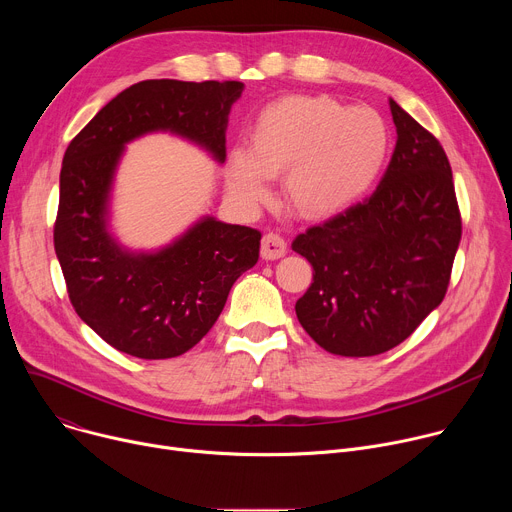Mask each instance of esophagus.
I'll return each instance as SVG.
<instances>
[{
	"label": "esophagus",
	"mask_w": 512,
	"mask_h": 512,
	"mask_svg": "<svg viewBox=\"0 0 512 512\" xmlns=\"http://www.w3.org/2000/svg\"><path fill=\"white\" fill-rule=\"evenodd\" d=\"M285 253H287V243L281 235H277V233L263 235V241H261V257L263 259L273 261V259L283 257Z\"/></svg>",
	"instance_id": "34e87169"
}]
</instances>
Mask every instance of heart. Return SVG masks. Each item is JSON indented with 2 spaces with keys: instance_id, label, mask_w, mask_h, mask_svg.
I'll return each instance as SVG.
<instances>
[{
  "instance_id": "1",
  "label": "heart",
  "mask_w": 512,
  "mask_h": 512,
  "mask_svg": "<svg viewBox=\"0 0 512 512\" xmlns=\"http://www.w3.org/2000/svg\"><path fill=\"white\" fill-rule=\"evenodd\" d=\"M389 152V131L371 107H346L324 95H289L267 105L253 127L251 150H233L227 184L255 206L285 170V194L306 214L336 212L367 192Z\"/></svg>"
}]
</instances>
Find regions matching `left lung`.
Returning a JSON list of instances; mask_svg holds the SVG:
<instances>
[{
  "label": "left lung",
  "mask_w": 512,
  "mask_h": 512,
  "mask_svg": "<svg viewBox=\"0 0 512 512\" xmlns=\"http://www.w3.org/2000/svg\"><path fill=\"white\" fill-rule=\"evenodd\" d=\"M389 107L397 143L377 190L291 243L314 267L298 320L340 356H375L409 338L442 304L462 239L442 143L393 99Z\"/></svg>",
  "instance_id": "obj_1"
}]
</instances>
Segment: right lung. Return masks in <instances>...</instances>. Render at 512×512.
<instances>
[{"label": "right lung", "mask_w": 512, "mask_h": 512, "mask_svg": "<svg viewBox=\"0 0 512 512\" xmlns=\"http://www.w3.org/2000/svg\"><path fill=\"white\" fill-rule=\"evenodd\" d=\"M239 81H141L111 99L68 143L60 170L54 251L72 308L113 348L172 358L221 316L233 283L259 259L261 233L204 216L172 245L131 253L107 231L109 192L125 143L152 131L182 135L227 158Z\"/></svg>", "instance_id": "1"}]
</instances>
